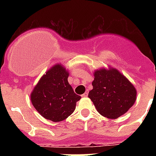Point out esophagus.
<instances>
[{"label":"esophagus","instance_id":"esophagus-1","mask_svg":"<svg viewBox=\"0 0 156 156\" xmlns=\"http://www.w3.org/2000/svg\"><path fill=\"white\" fill-rule=\"evenodd\" d=\"M82 96H83V97H87V96H88V90H87V91H86V92L84 93L83 95H82Z\"/></svg>","mask_w":156,"mask_h":156}]
</instances>
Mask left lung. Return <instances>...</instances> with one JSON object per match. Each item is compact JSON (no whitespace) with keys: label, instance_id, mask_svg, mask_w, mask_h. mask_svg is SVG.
I'll return each mask as SVG.
<instances>
[{"label":"left lung","instance_id":"left-lung-1","mask_svg":"<svg viewBox=\"0 0 156 156\" xmlns=\"http://www.w3.org/2000/svg\"><path fill=\"white\" fill-rule=\"evenodd\" d=\"M94 77L93 89L90 90L88 97L100 115L116 119L133 106L137 90L117 69H100L95 71Z\"/></svg>","mask_w":156,"mask_h":156}]
</instances>
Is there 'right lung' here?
I'll return each instance as SVG.
<instances>
[{
  "mask_svg": "<svg viewBox=\"0 0 156 156\" xmlns=\"http://www.w3.org/2000/svg\"><path fill=\"white\" fill-rule=\"evenodd\" d=\"M68 77L66 69L56 64L42 76L30 94L33 106L47 120L58 122L66 119L81 99L69 84Z\"/></svg>",
  "mask_w": 156,
  "mask_h": 156,
  "instance_id": "obj_1",
  "label": "right lung"
}]
</instances>
